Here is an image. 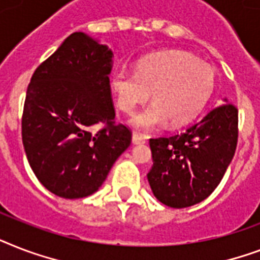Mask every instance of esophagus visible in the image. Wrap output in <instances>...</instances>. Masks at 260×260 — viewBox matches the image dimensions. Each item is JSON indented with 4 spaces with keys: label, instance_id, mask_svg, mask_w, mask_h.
<instances>
[{
    "label": "esophagus",
    "instance_id": "34e87169",
    "mask_svg": "<svg viewBox=\"0 0 260 260\" xmlns=\"http://www.w3.org/2000/svg\"><path fill=\"white\" fill-rule=\"evenodd\" d=\"M132 143L134 144H144L146 143V138L142 136L140 134H138V132H134L132 134Z\"/></svg>",
    "mask_w": 260,
    "mask_h": 260
}]
</instances>
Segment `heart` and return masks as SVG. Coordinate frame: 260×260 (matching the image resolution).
Listing matches in <instances>:
<instances>
[{
	"instance_id": "b5f03b06",
	"label": "heart",
	"mask_w": 260,
	"mask_h": 260,
	"mask_svg": "<svg viewBox=\"0 0 260 260\" xmlns=\"http://www.w3.org/2000/svg\"><path fill=\"white\" fill-rule=\"evenodd\" d=\"M216 87V73L208 63L182 51H165L139 60L136 73L116 70L110 75V89L116 105L132 114L152 94L154 105L132 118L139 129L166 125L183 126L201 113Z\"/></svg>"
}]
</instances>
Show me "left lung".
I'll list each match as a JSON object with an SVG mask.
<instances>
[{"mask_svg": "<svg viewBox=\"0 0 260 260\" xmlns=\"http://www.w3.org/2000/svg\"><path fill=\"white\" fill-rule=\"evenodd\" d=\"M222 101L182 134L150 139L154 165L147 178L165 205H196L221 182L238 144V109Z\"/></svg>", "mask_w": 260, "mask_h": 260, "instance_id": "obj_1", "label": "left lung"}]
</instances>
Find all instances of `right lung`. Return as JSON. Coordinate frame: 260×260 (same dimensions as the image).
<instances>
[{
	"instance_id": "1",
	"label": "right lung",
	"mask_w": 260,
	"mask_h": 260,
	"mask_svg": "<svg viewBox=\"0 0 260 260\" xmlns=\"http://www.w3.org/2000/svg\"><path fill=\"white\" fill-rule=\"evenodd\" d=\"M113 52L83 32L71 34L30 78L22 112V144L44 187L62 198L95 193L129 147L116 125L109 74ZM106 126L91 134V126Z\"/></svg>"
}]
</instances>
